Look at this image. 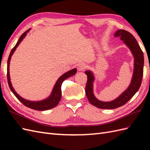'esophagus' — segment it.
<instances>
[{
  "instance_id": "esophagus-1",
  "label": "esophagus",
  "mask_w": 150,
  "mask_h": 150,
  "mask_svg": "<svg viewBox=\"0 0 150 150\" xmlns=\"http://www.w3.org/2000/svg\"><path fill=\"white\" fill-rule=\"evenodd\" d=\"M86 68V66L84 63H80L77 66V69L79 71H83Z\"/></svg>"
}]
</instances>
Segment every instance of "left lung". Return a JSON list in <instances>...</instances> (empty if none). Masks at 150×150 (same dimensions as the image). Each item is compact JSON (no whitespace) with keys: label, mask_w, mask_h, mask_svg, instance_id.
I'll return each instance as SVG.
<instances>
[{"label":"left lung","mask_w":150,"mask_h":150,"mask_svg":"<svg viewBox=\"0 0 150 150\" xmlns=\"http://www.w3.org/2000/svg\"><path fill=\"white\" fill-rule=\"evenodd\" d=\"M114 36L119 37L121 40L128 46L134 57V70L133 77L128 88L116 99L110 102H103L98 100L93 94L94 75L91 71H85L88 81L86 86V94L90 103L95 107L101 109H115L123 106L133 97L141 86L144 68V54L135 37L128 31L124 30H117Z\"/></svg>","instance_id":"obj_1"}]
</instances>
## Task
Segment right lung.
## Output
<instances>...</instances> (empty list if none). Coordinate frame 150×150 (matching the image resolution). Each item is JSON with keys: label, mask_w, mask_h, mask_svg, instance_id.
Segmentation results:
<instances>
[{"label": "right lung", "mask_w": 150, "mask_h": 150, "mask_svg": "<svg viewBox=\"0 0 150 150\" xmlns=\"http://www.w3.org/2000/svg\"><path fill=\"white\" fill-rule=\"evenodd\" d=\"M30 30L26 31L20 37L18 42H17V44H16V45L14 46L13 48L11 50L10 54H9V55L8 60V67H7V79H8V85L11 91L13 92V93L15 95V96L17 97L18 99L24 105V106H26L30 108H31V109L35 110L44 111V110H50L52 109V108H55L57 105L59 104V103L60 100L61 95H62L61 86H62V82L64 81L66 79H68V77L74 75L75 73H77V69L74 68L71 70H69V71L65 73L64 74H63L62 76H60L58 80H57V81L56 82L55 86H54L52 93H51V95H50V97L46 98V99L40 100V101H30V100L24 99V98L21 97L20 95L17 93V92L15 91L13 88L12 86L11 82L10 81V77H9V62H10V60H11L13 53H14L15 50L17 49V47L19 45V44L22 42V40H23V39L25 37H26L27 33Z\"/></svg>", "instance_id": "right-lung-1"}]
</instances>
